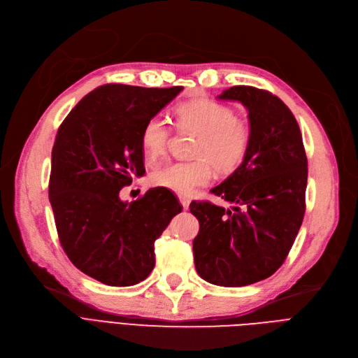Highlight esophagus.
<instances>
[{"mask_svg": "<svg viewBox=\"0 0 358 358\" xmlns=\"http://www.w3.org/2000/svg\"><path fill=\"white\" fill-rule=\"evenodd\" d=\"M180 203L182 206V209L187 210V209H189V206H190V199L189 197H184V196H180Z\"/></svg>", "mask_w": 358, "mask_h": 358, "instance_id": "34e87169", "label": "esophagus"}]
</instances>
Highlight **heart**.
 <instances>
[{
  "mask_svg": "<svg viewBox=\"0 0 358 358\" xmlns=\"http://www.w3.org/2000/svg\"><path fill=\"white\" fill-rule=\"evenodd\" d=\"M176 124L181 134H193L192 157L154 169L149 181L177 194L189 196L212 178V166L222 176L232 174L245 161L252 141L248 120L236 117L229 106L216 101H193L176 108ZM171 129L161 116L149 117L141 130V148L148 161L165 155Z\"/></svg>",
  "mask_w": 358,
  "mask_h": 358,
  "instance_id": "obj_1",
  "label": "heart"
}]
</instances>
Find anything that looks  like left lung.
I'll return each mask as SVG.
<instances>
[{
    "label": "left lung",
    "mask_w": 358,
    "mask_h": 358,
    "mask_svg": "<svg viewBox=\"0 0 358 358\" xmlns=\"http://www.w3.org/2000/svg\"><path fill=\"white\" fill-rule=\"evenodd\" d=\"M217 99L245 106L252 141L242 165L210 190L234 203L232 210L210 201L190 204L200 223L194 264L209 283L241 287L285 262L305 216L308 158L293 113L270 91L235 85Z\"/></svg>",
    "instance_id": "8db88e82"
}]
</instances>
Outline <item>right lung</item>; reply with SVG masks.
<instances>
[{
  "label": "right lung",
  "instance_id": "obj_1",
  "mask_svg": "<svg viewBox=\"0 0 358 358\" xmlns=\"http://www.w3.org/2000/svg\"><path fill=\"white\" fill-rule=\"evenodd\" d=\"M181 90L106 84L58 129L49 180L56 231L72 264L107 286L145 280L155 266V241L182 210L162 187L130 203L119 196L145 174L142 126Z\"/></svg>",
  "mask_w": 358,
  "mask_h": 358
}]
</instances>
